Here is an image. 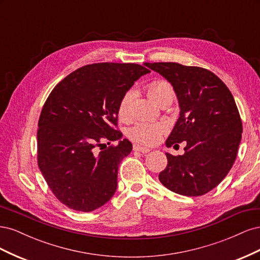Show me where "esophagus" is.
<instances>
[{
	"label": "esophagus",
	"mask_w": 260,
	"mask_h": 260,
	"mask_svg": "<svg viewBox=\"0 0 260 260\" xmlns=\"http://www.w3.org/2000/svg\"><path fill=\"white\" fill-rule=\"evenodd\" d=\"M133 151L140 152V153H148L151 149L144 147V146H140V145H133Z\"/></svg>",
	"instance_id": "obj_1"
}]
</instances>
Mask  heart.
I'll return each instance as SVG.
<instances>
[{
  "label": "heart",
  "instance_id": "b5f03b06",
  "mask_svg": "<svg viewBox=\"0 0 260 260\" xmlns=\"http://www.w3.org/2000/svg\"><path fill=\"white\" fill-rule=\"evenodd\" d=\"M148 98L156 105H159L162 101L171 100L175 96L174 88L166 80H154L146 85ZM132 94L130 91L125 92L120 98L117 106V114L119 119L128 120L130 117V102ZM166 130L165 125L159 122H139L129 130V138L135 142L143 145H154L160 140L162 133Z\"/></svg>",
  "mask_w": 260,
  "mask_h": 260
}]
</instances>
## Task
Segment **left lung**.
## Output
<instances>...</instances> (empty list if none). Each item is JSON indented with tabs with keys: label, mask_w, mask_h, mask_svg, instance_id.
I'll return each instance as SVG.
<instances>
[{
	"label": "left lung",
	"mask_w": 260,
	"mask_h": 260,
	"mask_svg": "<svg viewBox=\"0 0 260 260\" xmlns=\"http://www.w3.org/2000/svg\"><path fill=\"white\" fill-rule=\"evenodd\" d=\"M174 86L180 117L166 141H185L184 154L166 153L167 167L158 178L168 190L201 196L215 188L230 171L242 138V120L228 86L208 69L178 62H145Z\"/></svg>",
	"instance_id": "1"
}]
</instances>
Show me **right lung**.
I'll use <instances>...</instances> for the list:
<instances>
[{
    "instance_id": "1",
    "label": "right lung",
    "mask_w": 260,
    "mask_h": 260,
    "mask_svg": "<svg viewBox=\"0 0 260 260\" xmlns=\"http://www.w3.org/2000/svg\"><path fill=\"white\" fill-rule=\"evenodd\" d=\"M149 70L132 62L78 68L50 93L38 122V166L56 199L70 209L103 206L117 188L120 161L132 151L117 129L120 98ZM120 140L113 146L112 140ZM104 140L111 145L102 149Z\"/></svg>"
}]
</instances>
